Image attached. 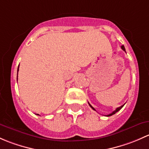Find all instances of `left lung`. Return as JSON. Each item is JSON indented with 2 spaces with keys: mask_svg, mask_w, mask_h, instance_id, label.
Wrapping results in <instances>:
<instances>
[{
  "mask_svg": "<svg viewBox=\"0 0 149 149\" xmlns=\"http://www.w3.org/2000/svg\"><path fill=\"white\" fill-rule=\"evenodd\" d=\"M121 49H123V51H125V47H124V46H123H123H121ZM88 103H89V102H88ZM89 105H90V107H91V108H92V109H93V110H95V109L94 108H93V106H92V105H90V103H89ZM124 105H125V104H124ZM124 105H121V106H120V107H118V108H116V110H114V111H113V113H110V114H109V115H108V116H113V115L116 114V113H117V112H118V111H119V110H120V109H121V108H123V106H124Z\"/></svg>",
  "mask_w": 149,
  "mask_h": 149,
  "instance_id": "1",
  "label": "left lung"
}]
</instances>
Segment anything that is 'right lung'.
<instances>
[{"label": "right lung", "mask_w": 149, "mask_h": 149, "mask_svg": "<svg viewBox=\"0 0 149 149\" xmlns=\"http://www.w3.org/2000/svg\"><path fill=\"white\" fill-rule=\"evenodd\" d=\"M18 70H19V65H18V70H17V72H18ZM17 81H18V72H17Z\"/></svg>", "instance_id": "obj_1"}]
</instances>
